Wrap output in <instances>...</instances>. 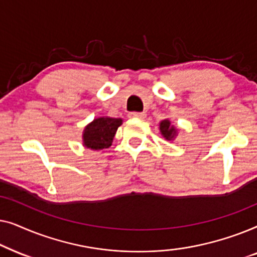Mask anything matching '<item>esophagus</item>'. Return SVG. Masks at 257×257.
Returning a JSON list of instances; mask_svg holds the SVG:
<instances>
[{
  "mask_svg": "<svg viewBox=\"0 0 257 257\" xmlns=\"http://www.w3.org/2000/svg\"><path fill=\"white\" fill-rule=\"evenodd\" d=\"M145 113L144 112H130L128 117L130 118H138V119H144L145 118Z\"/></svg>",
  "mask_w": 257,
  "mask_h": 257,
  "instance_id": "esophagus-1",
  "label": "esophagus"
}]
</instances>
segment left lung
Returning <instances> with one entry per match:
<instances>
[{"instance_id": "8db88e82", "label": "left lung", "mask_w": 257, "mask_h": 257, "mask_svg": "<svg viewBox=\"0 0 257 257\" xmlns=\"http://www.w3.org/2000/svg\"><path fill=\"white\" fill-rule=\"evenodd\" d=\"M159 130H160L161 136H163L166 140H168V142H173L175 137L178 136V131H179L178 127H175L174 125H172L170 119H164V120H161L159 124Z\"/></svg>"}]
</instances>
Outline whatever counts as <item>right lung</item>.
Masks as SVG:
<instances>
[{"mask_svg":"<svg viewBox=\"0 0 257 257\" xmlns=\"http://www.w3.org/2000/svg\"><path fill=\"white\" fill-rule=\"evenodd\" d=\"M122 124L121 118L99 117L89 122L83 131V146L100 151L112 145L115 132Z\"/></svg>","mask_w":257,"mask_h":257,"instance_id":"right-lung-1","label":"right lung"}]
</instances>
